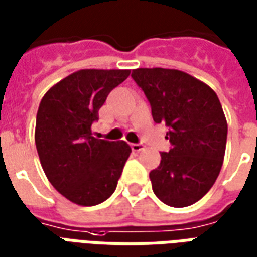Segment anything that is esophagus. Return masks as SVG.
<instances>
[{"label":"esophagus","instance_id":"1","mask_svg":"<svg viewBox=\"0 0 257 257\" xmlns=\"http://www.w3.org/2000/svg\"><path fill=\"white\" fill-rule=\"evenodd\" d=\"M144 148L145 147H144L142 144H131V149L134 152H141Z\"/></svg>","mask_w":257,"mask_h":257}]
</instances>
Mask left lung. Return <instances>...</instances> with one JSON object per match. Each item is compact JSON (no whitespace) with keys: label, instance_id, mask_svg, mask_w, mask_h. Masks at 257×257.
I'll return each instance as SVG.
<instances>
[{"label":"left lung","instance_id":"obj_1","mask_svg":"<svg viewBox=\"0 0 257 257\" xmlns=\"http://www.w3.org/2000/svg\"><path fill=\"white\" fill-rule=\"evenodd\" d=\"M133 79L147 95L156 123L168 126L171 149L149 174L152 189L170 207L203 198L223 164L227 121L218 95L208 85L179 69L137 68Z\"/></svg>","mask_w":257,"mask_h":257}]
</instances>
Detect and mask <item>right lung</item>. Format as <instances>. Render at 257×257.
Returning <instances> with one entry per match:
<instances>
[{"mask_svg": "<svg viewBox=\"0 0 257 257\" xmlns=\"http://www.w3.org/2000/svg\"><path fill=\"white\" fill-rule=\"evenodd\" d=\"M130 69H79L52 86L37 113L39 162L56 190L78 205L105 201L117 186L131 148L91 134L98 110Z\"/></svg>", "mask_w": 257, "mask_h": 257, "instance_id": "right-lung-1", "label": "right lung"}]
</instances>
